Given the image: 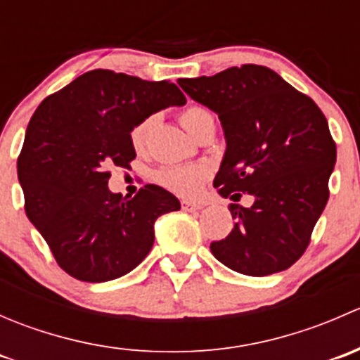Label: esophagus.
<instances>
[{"mask_svg": "<svg viewBox=\"0 0 360 360\" xmlns=\"http://www.w3.org/2000/svg\"><path fill=\"white\" fill-rule=\"evenodd\" d=\"M181 207H183V210H200L202 203L193 200H183L181 202Z\"/></svg>", "mask_w": 360, "mask_h": 360, "instance_id": "esophagus-1", "label": "esophagus"}]
</instances>
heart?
<instances>
[{
  "instance_id": "1",
  "label": "heart",
  "mask_w": 360,
  "mask_h": 360,
  "mask_svg": "<svg viewBox=\"0 0 360 360\" xmlns=\"http://www.w3.org/2000/svg\"><path fill=\"white\" fill-rule=\"evenodd\" d=\"M212 115L203 106H188L179 112V122L191 136L198 132L207 122H210ZM151 122L153 118H144L130 130V144L137 153H143L148 146V136H150ZM157 181L167 190L181 195V197H193L200 191L202 184L209 177V169L202 163L193 165H165L157 172Z\"/></svg>"
}]
</instances>
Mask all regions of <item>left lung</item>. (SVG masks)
Returning <instances> with one entry per match:
<instances>
[{"mask_svg": "<svg viewBox=\"0 0 360 360\" xmlns=\"http://www.w3.org/2000/svg\"><path fill=\"white\" fill-rule=\"evenodd\" d=\"M177 83L223 125L226 153L214 188L235 202L254 197L249 209L230 205L233 230L210 244L214 257L250 277L288 270L307 250L329 198L336 144L324 112L256 64Z\"/></svg>", "mask_w": 360, "mask_h": 360, "instance_id": "left-lung-1", "label": "left lung"}]
</instances>
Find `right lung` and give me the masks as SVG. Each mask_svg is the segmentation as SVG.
Segmentation results:
<instances>
[{
  "mask_svg": "<svg viewBox=\"0 0 360 360\" xmlns=\"http://www.w3.org/2000/svg\"><path fill=\"white\" fill-rule=\"evenodd\" d=\"M184 103L165 79L94 69L34 111L17 160L24 209L71 277L106 282L129 274L153 248L158 216L181 209L157 184L130 200L111 193L108 167L136 158L130 130L141 120Z\"/></svg>",
  "mask_w": 360,
  "mask_h": 360,
  "instance_id": "add662e5",
  "label": "right lung"
}]
</instances>
